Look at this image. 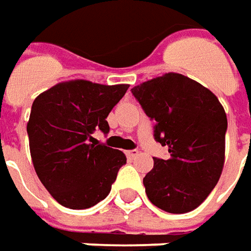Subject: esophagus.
Returning <instances> with one entry per match:
<instances>
[{
	"mask_svg": "<svg viewBox=\"0 0 251 251\" xmlns=\"http://www.w3.org/2000/svg\"><path fill=\"white\" fill-rule=\"evenodd\" d=\"M138 153H139V151H138L136 149H132V150L126 151V154H127V157H128V158H134V157H136V155H138Z\"/></svg>",
	"mask_w": 251,
	"mask_h": 251,
	"instance_id": "1",
	"label": "esophagus"
}]
</instances>
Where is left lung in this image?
Returning <instances> with one entry per match:
<instances>
[{
  "instance_id": "1",
  "label": "left lung",
  "mask_w": 251,
  "mask_h": 251,
  "mask_svg": "<svg viewBox=\"0 0 251 251\" xmlns=\"http://www.w3.org/2000/svg\"><path fill=\"white\" fill-rule=\"evenodd\" d=\"M150 120L154 139L168 148L153 157L143 177L150 202L169 213H186L206 200L224 167L227 116L217 97L180 74H165L131 89Z\"/></svg>"
}]
</instances>
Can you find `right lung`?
I'll return each mask as SVG.
<instances>
[{
	"instance_id": "right-lung-1",
	"label": "right lung",
	"mask_w": 251,
	"mask_h": 251,
	"mask_svg": "<svg viewBox=\"0 0 251 251\" xmlns=\"http://www.w3.org/2000/svg\"><path fill=\"white\" fill-rule=\"evenodd\" d=\"M128 84L89 80L58 83L36 97L27 124L32 164L39 180L60 205L87 209L105 200L126 154L93 142L109 132L106 117Z\"/></svg>"
}]
</instances>
